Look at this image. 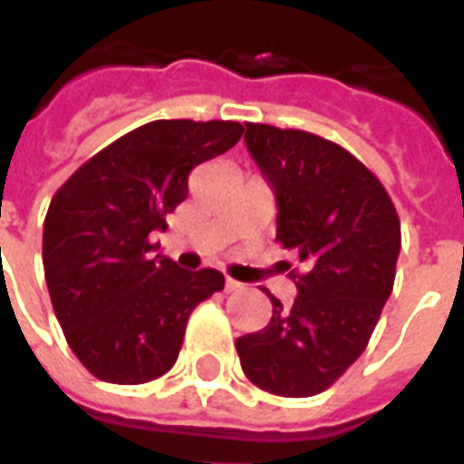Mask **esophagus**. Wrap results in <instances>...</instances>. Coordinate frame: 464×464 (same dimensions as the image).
Masks as SVG:
<instances>
[{"label": "esophagus", "mask_w": 464, "mask_h": 464, "mask_svg": "<svg viewBox=\"0 0 464 464\" xmlns=\"http://www.w3.org/2000/svg\"><path fill=\"white\" fill-rule=\"evenodd\" d=\"M241 287H244V285H241V282L231 280V277H228V280H226V290H228V293H236V290H241Z\"/></svg>", "instance_id": "obj_1"}]
</instances>
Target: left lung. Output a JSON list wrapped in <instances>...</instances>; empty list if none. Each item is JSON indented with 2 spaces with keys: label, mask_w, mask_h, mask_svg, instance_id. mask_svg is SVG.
<instances>
[{
  "label": "left lung",
  "mask_w": 464,
  "mask_h": 464,
  "mask_svg": "<svg viewBox=\"0 0 464 464\" xmlns=\"http://www.w3.org/2000/svg\"><path fill=\"white\" fill-rule=\"evenodd\" d=\"M246 149L277 195V241L300 269L293 308L269 295L272 321L236 339V352L256 388L308 398L367 349L395 282L401 220L382 182L334 140L246 122Z\"/></svg>",
  "instance_id": "8db88e82"
}]
</instances>
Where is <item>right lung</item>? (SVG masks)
<instances>
[{
    "instance_id": "add662e5",
    "label": "right lung",
    "mask_w": 464,
    "mask_h": 464,
    "mask_svg": "<svg viewBox=\"0 0 464 464\" xmlns=\"http://www.w3.org/2000/svg\"><path fill=\"white\" fill-rule=\"evenodd\" d=\"M233 121H153L58 187L43 223V269L63 336L94 377L140 385L179 357L189 313L223 290L218 269L187 272L151 251V231L187 198L189 171L238 143Z\"/></svg>"
}]
</instances>
